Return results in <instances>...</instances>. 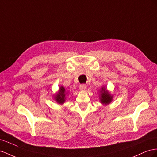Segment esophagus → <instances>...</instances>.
<instances>
[{"label": "esophagus", "mask_w": 157, "mask_h": 157, "mask_svg": "<svg viewBox=\"0 0 157 157\" xmlns=\"http://www.w3.org/2000/svg\"><path fill=\"white\" fill-rule=\"evenodd\" d=\"M86 89V86L85 84H81V85L79 86V90L81 91H84Z\"/></svg>", "instance_id": "obj_1"}]
</instances>
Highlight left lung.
I'll return each mask as SVG.
<instances>
[{
	"label": "left lung",
	"mask_w": 157,
	"mask_h": 157,
	"mask_svg": "<svg viewBox=\"0 0 157 157\" xmlns=\"http://www.w3.org/2000/svg\"><path fill=\"white\" fill-rule=\"evenodd\" d=\"M99 101L103 105H107L109 104L113 101V96L112 95L110 92L107 90L105 86H103L101 88L99 91Z\"/></svg>",
	"instance_id": "left-lung-1"
}]
</instances>
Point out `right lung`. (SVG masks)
Segmentation results:
<instances>
[{
  "mask_svg": "<svg viewBox=\"0 0 157 157\" xmlns=\"http://www.w3.org/2000/svg\"><path fill=\"white\" fill-rule=\"evenodd\" d=\"M66 90L63 86H60L58 91L54 95V99L55 101L58 104H63L66 99Z\"/></svg>",
  "mask_w": 157,
  "mask_h": 157,
  "instance_id": "obj_1",
  "label": "right lung"
}]
</instances>
